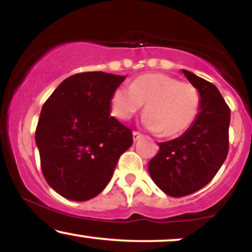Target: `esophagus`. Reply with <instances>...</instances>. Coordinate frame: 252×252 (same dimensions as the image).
I'll list each match as a JSON object with an SVG mask.
<instances>
[{"mask_svg": "<svg viewBox=\"0 0 252 252\" xmlns=\"http://www.w3.org/2000/svg\"><path fill=\"white\" fill-rule=\"evenodd\" d=\"M141 138H142V135H141L140 132H137V131L132 132V140H134V142H136V141H138V140H141Z\"/></svg>", "mask_w": 252, "mask_h": 252, "instance_id": "obj_1", "label": "esophagus"}]
</instances>
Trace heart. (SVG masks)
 Wrapping results in <instances>:
<instances>
[{"label": "heart", "instance_id": "1", "mask_svg": "<svg viewBox=\"0 0 252 252\" xmlns=\"http://www.w3.org/2000/svg\"><path fill=\"white\" fill-rule=\"evenodd\" d=\"M141 122L150 131L175 137L187 131L198 117L200 98L196 89L164 73H146L130 86H118L110 98L111 114L129 121L143 108Z\"/></svg>", "mask_w": 252, "mask_h": 252}]
</instances>
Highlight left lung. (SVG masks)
Listing matches in <instances>:
<instances>
[{
	"mask_svg": "<svg viewBox=\"0 0 252 252\" xmlns=\"http://www.w3.org/2000/svg\"><path fill=\"white\" fill-rule=\"evenodd\" d=\"M200 94L193 126L174 140L158 143L148 172L156 186L170 196L192 194L206 186L224 163L228 150L230 109L212 83L182 70Z\"/></svg>",
	"mask_w": 252,
	"mask_h": 252,
	"instance_id": "left-lung-1",
	"label": "left lung"
}]
</instances>
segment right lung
I'll list each match as a JSON object with an SVG mask.
<instances>
[{
  "label": "right lung",
  "instance_id": "right-lung-1",
  "mask_svg": "<svg viewBox=\"0 0 252 252\" xmlns=\"http://www.w3.org/2000/svg\"><path fill=\"white\" fill-rule=\"evenodd\" d=\"M126 78L73 74L43 104L35 142L46 181L63 198L86 201L99 194L131 147V130L110 116V98Z\"/></svg>",
  "mask_w": 252,
  "mask_h": 252
}]
</instances>
